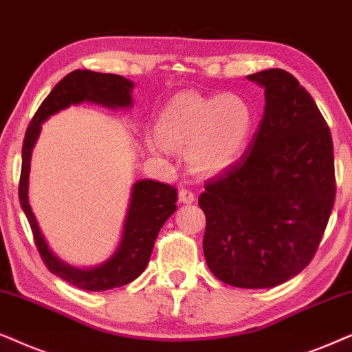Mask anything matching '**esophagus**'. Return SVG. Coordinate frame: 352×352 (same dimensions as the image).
<instances>
[{"instance_id":"34e87169","label":"esophagus","mask_w":352,"mask_h":352,"mask_svg":"<svg viewBox=\"0 0 352 352\" xmlns=\"http://www.w3.org/2000/svg\"><path fill=\"white\" fill-rule=\"evenodd\" d=\"M179 201L184 204H191L195 203V193L188 188H182L179 191Z\"/></svg>"}]
</instances>
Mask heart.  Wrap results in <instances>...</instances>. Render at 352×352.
I'll return each instance as SVG.
<instances>
[{"label":"heart","mask_w":352,"mask_h":352,"mask_svg":"<svg viewBox=\"0 0 352 352\" xmlns=\"http://www.w3.org/2000/svg\"><path fill=\"white\" fill-rule=\"evenodd\" d=\"M252 109L241 96L203 98L179 93L157 117L151 146L156 153L188 149L193 170L206 175L233 166L251 137Z\"/></svg>","instance_id":"1"}]
</instances>
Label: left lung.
<instances>
[{"mask_svg":"<svg viewBox=\"0 0 352 352\" xmlns=\"http://www.w3.org/2000/svg\"><path fill=\"white\" fill-rule=\"evenodd\" d=\"M264 88L259 129L245 154L204 185L209 270L238 288H272L312 261L335 203L330 129L292 74L248 75Z\"/></svg>","mask_w":352,"mask_h":352,"instance_id":"8db88e82","label":"left lung"}]
</instances>
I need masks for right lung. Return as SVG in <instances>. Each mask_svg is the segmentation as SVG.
Returning a JSON list of instances; mask_svg holds the SVG:
<instances>
[{"mask_svg": "<svg viewBox=\"0 0 352 352\" xmlns=\"http://www.w3.org/2000/svg\"><path fill=\"white\" fill-rule=\"evenodd\" d=\"M133 82L116 74L93 70H74L56 85L38 111L35 112L25 132L22 146V170L19 182V199L34 232L35 245L48 269L74 287L87 292H104L124 287L142 275L151 257L154 241L164 222L175 212L177 190L154 180H138L132 186L130 203L122 227L120 243L109 259L90 269L70 265L56 256L41 233L29 203V175L32 151L40 137L41 124L56 112L70 104L95 102L109 109H127L133 106Z\"/></svg>", "mask_w": 352, "mask_h": 352, "instance_id": "add662e5", "label": "right lung"}]
</instances>
